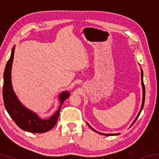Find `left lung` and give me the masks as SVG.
<instances>
[{
    "label": "left lung",
    "instance_id": "obj_1",
    "mask_svg": "<svg viewBox=\"0 0 159 159\" xmlns=\"http://www.w3.org/2000/svg\"><path fill=\"white\" fill-rule=\"evenodd\" d=\"M141 82H142V93H143V95H142V106H141L140 110H139V113H138V116H137V117H136L135 118H134V120H133V123H132L131 125L130 126V128L131 127L132 125H133L134 124V122L136 121V120L138 119V118L139 116V114H140V113H141V111H142V109H143L144 104V99H145V87H144V82H143V71H142V69H141ZM87 124H88V125L89 126V127H90L91 129H92L93 130H94L95 132H96V133H98L100 134H103V135H106V136H111V135H117V134H119V133H116V134H106V133H99V132L95 130V129H93L92 127H91V126H90L89 124H88V123H87Z\"/></svg>",
    "mask_w": 159,
    "mask_h": 159
}]
</instances>
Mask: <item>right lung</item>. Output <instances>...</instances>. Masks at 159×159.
I'll return each instance as SVG.
<instances>
[{
    "label": "right lung",
    "instance_id": "add662e5",
    "mask_svg": "<svg viewBox=\"0 0 159 159\" xmlns=\"http://www.w3.org/2000/svg\"><path fill=\"white\" fill-rule=\"evenodd\" d=\"M15 46L12 48L11 55L5 66L3 74L2 97L5 107L12 119L22 130L34 133H42L50 130L57 122L61 107L64 102L69 98L68 91H64L59 95L60 105L57 111L48 119H42L36 113L26 108L19 100L14 92L11 80L12 66L14 59Z\"/></svg>",
    "mask_w": 159,
    "mask_h": 159
}]
</instances>
